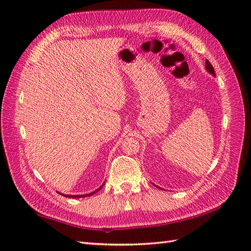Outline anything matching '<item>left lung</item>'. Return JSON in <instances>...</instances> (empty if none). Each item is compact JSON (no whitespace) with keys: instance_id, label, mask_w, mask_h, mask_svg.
I'll return each instance as SVG.
<instances>
[{"instance_id":"obj_1","label":"left lung","mask_w":251,"mask_h":251,"mask_svg":"<svg viewBox=\"0 0 251 251\" xmlns=\"http://www.w3.org/2000/svg\"><path fill=\"white\" fill-rule=\"evenodd\" d=\"M206 70H207V72H209L210 74H212V75H216V73H215V69H214V67L211 66V63L208 61V60H206ZM156 186V185H155ZM158 188V186H157ZM163 190V189H162Z\"/></svg>"}]
</instances>
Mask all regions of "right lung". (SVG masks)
Masks as SVG:
<instances>
[{"mask_svg": "<svg viewBox=\"0 0 251 251\" xmlns=\"http://www.w3.org/2000/svg\"><path fill=\"white\" fill-rule=\"evenodd\" d=\"M104 185V182H103V184L100 186V188H98L97 190H95L94 192H92V193H89V194H83V195H63V194H61V193H59V192H58V193L59 194H61V195H63V196H66V197H73V199H79V197H86V196H92L93 194H95V193H97V192L99 191V190H101L102 189V186Z\"/></svg>", "mask_w": 251, "mask_h": 251, "instance_id": "obj_1", "label": "right lung"}]
</instances>
